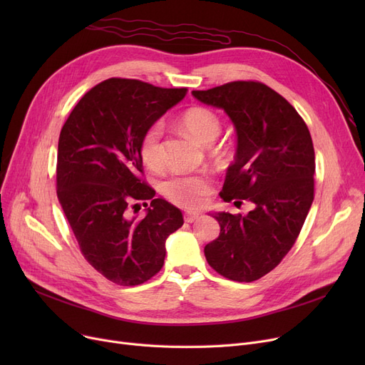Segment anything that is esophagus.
Segmentation results:
<instances>
[{"label": "esophagus", "instance_id": "esophagus-1", "mask_svg": "<svg viewBox=\"0 0 365 365\" xmlns=\"http://www.w3.org/2000/svg\"><path fill=\"white\" fill-rule=\"evenodd\" d=\"M183 219H185L186 223H192V222H197L200 219V215L195 213V212H189V213H185Z\"/></svg>", "mask_w": 365, "mask_h": 365}]
</instances>
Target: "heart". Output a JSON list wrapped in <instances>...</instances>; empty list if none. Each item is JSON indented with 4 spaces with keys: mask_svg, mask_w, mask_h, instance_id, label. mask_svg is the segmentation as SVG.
<instances>
[{
    "mask_svg": "<svg viewBox=\"0 0 365 365\" xmlns=\"http://www.w3.org/2000/svg\"><path fill=\"white\" fill-rule=\"evenodd\" d=\"M180 127L190 138L201 145H212L222 130L220 118L212 109L194 106L186 109L179 118ZM163 127L155 123L149 125L142 134L139 152L143 164L152 170L160 171L164 165L163 152ZM210 190V180L204 175H176L163 185V194L175 204L182 207L200 205L204 195Z\"/></svg>",
    "mask_w": 365,
    "mask_h": 365,
    "instance_id": "1",
    "label": "heart"
}]
</instances>
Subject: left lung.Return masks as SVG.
<instances>
[{"label":"left lung","mask_w":365,"mask_h":365,"mask_svg":"<svg viewBox=\"0 0 365 365\" xmlns=\"http://www.w3.org/2000/svg\"><path fill=\"white\" fill-rule=\"evenodd\" d=\"M192 96L223 109L237 130L235 161L227 167L220 198L255 204L244 216L213 213L220 234L204 255L225 278L252 282L290 252L309 213L315 175L311 133L281 94L257 81L194 90Z\"/></svg>","instance_id":"8db88e82"}]
</instances>
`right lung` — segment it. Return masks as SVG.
Returning <instances> with one entry per match:
<instances>
[{
    "mask_svg": "<svg viewBox=\"0 0 365 365\" xmlns=\"http://www.w3.org/2000/svg\"><path fill=\"white\" fill-rule=\"evenodd\" d=\"M186 91L109 78L83 96L62 127L57 198L86 260L118 285H139L158 274L165 240L183 225L180 210L153 198L155 190L140 178L139 145ZM140 199L151 205L136 221L129 207Z\"/></svg>",
    "mask_w": 365,
    "mask_h": 365,
    "instance_id": "obj_1",
    "label": "right lung"
}]
</instances>
